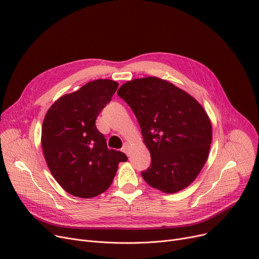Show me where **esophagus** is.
I'll list each match as a JSON object with an SVG mask.
<instances>
[{"label":"esophagus","instance_id":"1","mask_svg":"<svg viewBox=\"0 0 259 259\" xmlns=\"http://www.w3.org/2000/svg\"><path fill=\"white\" fill-rule=\"evenodd\" d=\"M120 150H121L122 152H124V153H126L127 155H129V153H128V145H127V144H124V146L121 147Z\"/></svg>","mask_w":259,"mask_h":259}]
</instances>
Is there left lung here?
Returning <instances> with one entry per match:
<instances>
[{
	"label": "left lung",
	"instance_id": "8db88e82",
	"mask_svg": "<svg viewBox=\"0 0 259 259\" xmlns=\"http://www.w3.org/2000/svg\"><path fill=\"white\" fill-rule=\"evenodd\" d=\"M117 95L137 116L151 164L143 179L165 193L191 184L206 164L212 126L202 106L191 95L158 77L135 78Z\"/></svg>",
	"mask_w": 259,
	"mask_h": 259
}]
</instances>
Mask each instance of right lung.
I'll list each match as a JSON object with an SVG mask.
<instances>
[{
	"mask_svg": "<svg viewBox=\"0 0 259 259\" xmlns=\"http://www.w3.org/2000/svg\"><path fill=\"white\" fill-rule=\"evenodd\" d=\"M117 87L111 79L89 81L63 95L45 115L42 148L48 168L65 191L76 197L90 198L105 192L117 165L127 160L126 154L108 149L104 134L95 126Z\"/></svg>",
	"mask_w": 259,
	"mask_h": 259,
	"instance_id": "1",
	"label": "right lung"
}]
</instances>
